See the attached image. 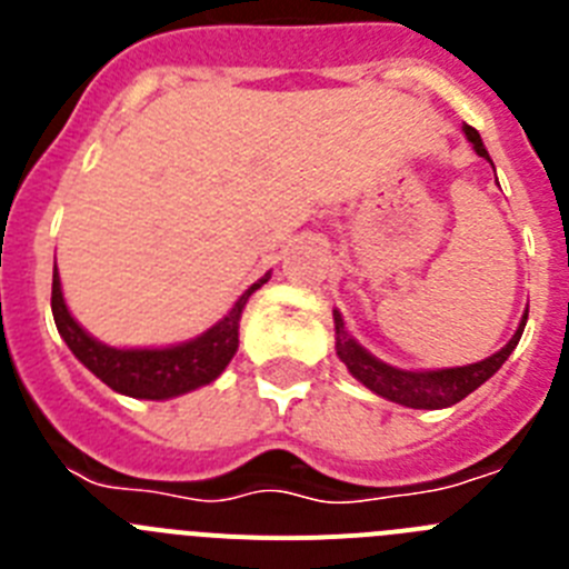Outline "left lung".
Instances as JSON below:
<instances>
[{
  "label": "left lung",
  "instance_id": "obj_1",
  "mask_svg": "<svg viewBox=\"0 0 569 569\" xmlns=\"http://www.w3.org/2000/svg\"><path fill=\"white\" fill-rule=\"evenodd\" d=\"M467 142L472 144V150L487 159L492 164L490 153H487L485 142H481L479 130L465 124ZM333 325H336V356L347 365L350 376L356 381L373 390L376 396L387 401H396L401 407H413V410H441V407H453L456 401L467 399L472 390H479L490 376H496L501 365L510 359V353L519 345L521 333H525L527 325V310L521 316L519 328L512 333V339L501 347L499 353L487 356V359L476 361V365L465 367H441V370H401V367L387 365V361L376 359L370 350L359 345L353 336L347 333L345 319H341L339 310H333Z\"/></svg>",
  "mask_w": 569,
  "mask_h": 569
}]
</instances>
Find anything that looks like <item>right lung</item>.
I'll use <instances>...</instances> for the list:
<instances>
[{"label": "right lung", "instance_id": "add662e5", "mask_svg": "<svg viewBox=\"0 0 569 569\" xmlns=\"http://www.w3.org/2000/svg\"><path fill=\"white\" fill-rule=\"evenodd\" d=\"M268 279L270 270L233 301V308L216 321L213 328H208L196 339L168 347H110L93 339L70 316L62 296L59 270H53L50 308H53V321H57V330L64 345L70 347V353L77 356L97 379H102L110 390L130 396V399L164 401L199 390V387L210 385L224 373V367L239 350L241 310Z\"/></svg>", "mask_w": 569, "mask_h": 569}]
</instances>
